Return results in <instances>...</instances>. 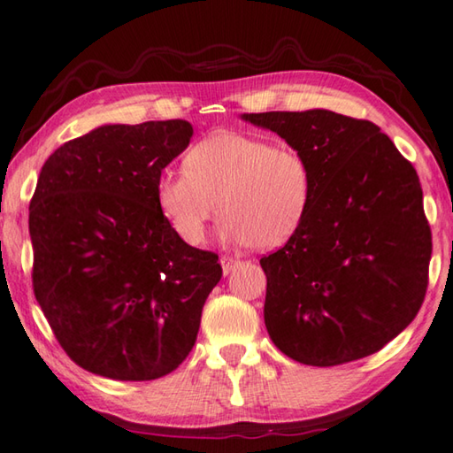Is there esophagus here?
Listing matches in <instances>:
<instances>
[{
    "mask_svg": "<svg viewBox=\"0 0 453 453\" xmlns=\"http://www.w3.org/2000/svg\"><path fill=\"white\" fill-rule=\"evenodd\" d=\"M239 265H241L239 260H234V258H228V257H222L220 258V266H222V273H225V274L234 271V268L239 266Z\"/></svg>",
    "mask_w": 453,
    "mask_h": 453,
    "instance_id": "obj_1",
    "label": "esophagus"
}]
</instances>
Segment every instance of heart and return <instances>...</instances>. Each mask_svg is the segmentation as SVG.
Segmentation results:
<instances>
[{
    "label": "heart",
    "mask_w": 453,
    "mask_h": 453,
    "mask_svg": "<svg viewBox=\"0 0 453 453\" xmlns=\"http://www.w3.org/2000/svg\"><path fill=\"white\" fill-rule=\"evenodd\" d=\"M157 204L182 242L196 247L222 214V242L276 249L298 233L312 198L306 158L287 145L241 131H217L185 155V171H165Z\"/></svg>",
    "instance_id": "1"
}]
</instances>
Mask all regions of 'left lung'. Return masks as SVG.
I'll return each mask as SVG.
<instances>
[{
  "mask_svg": "<svg viewBox=\"0 0 453 453\" xmlns=\"http://www.w3.org/2000/svg\"><path fill=\"white\" fill-rule=\"evenodd\" d=\"M306 158L312 198L298 233L260 258L265 324L308 366L360 360L416 319L432 233L414 166L380 127L328 109L244 113Z\"/></svg>",
  "mask_w": 453,
  "mask_h": 453,
  "instance_id": "left-lung-1",
  "label": "left lung"
}]
</instances>
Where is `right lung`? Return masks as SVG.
<instances>
[{"label":"right lung","mask_w":453,"mask_h":453,"mask_svg":"<svg viewBox=\"0 0 453 453\" xmlns=\"http://www.w3.org/2000/svg\"><path fill=\"white\" fill-rule=\"evenodd\" d=\"M182 119L101 125L61 145L29 204L34 292L63 350L111 380L166 376L193 350L222 268L182 242L157 204L188 147Z\"/></svg>","instance_id":"obj_1"}]
</instances>
